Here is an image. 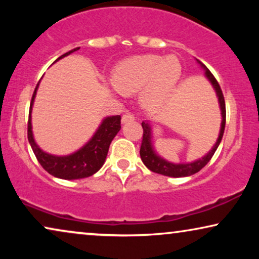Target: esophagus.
<instances>
[{
	"label": "esophagus",
	"instance_id": "obj_1",
	"mask_svg": "<svg viewBox=\"0 0 259 259\" xmlns=\"http://www.w3.org/2000/svg\"><path fill=\"white\" fill-rule=\"evenodd\" d=\"M133 120H136V116H134V114H132V113H130V112L125 113V114H123L122 118H121L122 123L131 122V121H133Z\"/></svg>",
	"mask_w": 259,
	"mask_h": 259
}]
</instances>
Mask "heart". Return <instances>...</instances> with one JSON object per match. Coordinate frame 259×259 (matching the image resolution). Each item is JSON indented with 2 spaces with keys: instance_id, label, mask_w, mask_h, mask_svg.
<instances>
[{
  "instance_id": "1",
  "label": "heart",
  "mask_w": 259,
  "mask_h": 259,
  "mask_svg": "<svg viewBox=\"0 0 259 259\" xmlns=\"http://www.w3.org/2000/svg\"><path fill=\"white\" fill-rule=\"evenodd\" d=\"M182 65L176 56L140 55L127 59L115 67L113 82L122 93L141 91V102L154 107L164 100L178 82Z\"/></svg>"
}]
</instances>
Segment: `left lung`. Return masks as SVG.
I'll return each instance as SVG.
<instances>
[{
  "mask_svg": "<svg viewBox=\"0 0 259 259\" xmlns=\"http://www.w3.org/2000/svg\"><path fill=\"white\" fill-rule=\"evenodd\" d=\"M201 66H203L204 69L206 70L205 74H206L207 79L211 81L212 86H213L215 92H217L219 105H221V109H222L223 120H222L221 133H219L217 143H215L213 148H212V150L208 152V153L205 155L204 158L199 159V160L190 162V164H172V162L166 161L165 159H162L159 157V155L155 154L153 148H152V143H151V127L146 122H141V126H143L144 132H143V141H141V146H140V157H141V160H143L145 166H146L148 169H151L152 172L159 173V175H162V176L175 177V178H177V177L192 176V175H194V173L199 172L200 169L211 160V158L213 157L215 150H217L219 144H221L223 134H224L225 121H226V109H225L224 95H223L222 88H221V86H219L218 81L215 80L213 74H212L204 65H201Z\"/></svg>",
  "mask_w": 259,
  "mask_h": 259,
  "instance_id": "8db88e82",
  "label": "left lung"
}]
</instances>
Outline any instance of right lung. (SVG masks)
Here are the masks:
<instances>
[{"instance_id":"right-lung-1","label":"right lung","mask_w":259,"mask_h":259,"mask_svg":"<svg viewBox=\"0 0 259 259\" xmlns=\"http://www.w3.org/2000/svg\"><path fill=\"white\" fill-rule=\"evenodd\" d=\"M79 47L74 48L72 51L67 52L66 54L60 56V59L72 54L73 52H76ZM56 60V61H58ZM38 83L35 87V91L31 97L30 108H29V119H28V140L33 152L36 157L37 161L40 162L42 167L47 171L49 175L61 179H81L86 177L93 176L95 172H98L104 165L105 159L107 157L109 145L112 140L114 139L116 133L121 128V116L114 115L106 118L99 127L97 133L94 134L93 138L84 145L82 148L75 153L66 155V157H56L46 153L37 146L35 143L33 132H31V121H30V113L31 107H33L34 98L36 95Z\"/></svg>"}]
</instances>
